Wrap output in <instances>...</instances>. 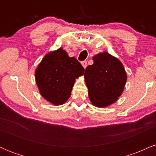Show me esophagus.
<instances>
[{"label":"esophagus","mask_w":156,"mask_h":156,"mask_svg":"<svg viewBox=\"0 0 156 156\" xmlns=\"http://www.w3.org/2000/svg\"><path fill=\"white\" fill-rule=\"evenodd\" d=\"M81 64H82V66L83 67L84 69H86V67H87V61H83V62H81Z\"/></svg>","instance_id":"34e87169"}]
</instances>
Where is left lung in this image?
<instances>
[{
    "instance_id": "8db88e82",
    "label": "left lung",
    "mask_w": 156,
    "mask_h": 156,
    "mask_svg": "<svg viewBox=\"0 0 156 156\" xmlns=\"http://www.w3.org/2000/svg\"><path fill=\"white\" fill-rule=\"evenodd\" d=\"M94 63L86 68L84 77L89 98L94 106L104 108L120 97L127 80L122 62L108 52L93 57Z\"/></svg>"
}]
</instances>
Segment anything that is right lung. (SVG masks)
Masks as SVG:
<instances>
[{
    "label": "right lung",
    "mask_w": 156,
    "mask_h": 156,
    "mask_svg": "<svg viewBox=\"0 0 156 156\" xmlns=\"http://www.w3.org/2000/svg\"><path fill=\"white\" fill-rule=\"evenodd\" d=\"M83 73L79 62L59 48L44 55L36 69L35 79L41 95L59 105L69 99L76 79Z\"/></svg>",
    "instance_id": "add662e5"
}]
</instances>
